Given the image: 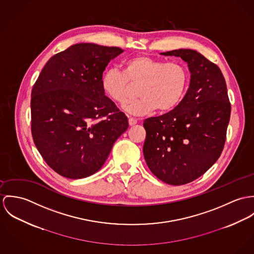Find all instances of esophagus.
Returning <instances> with one entry per match:
<instances>
[{"mask_svg": "<svg viewBox=\"0 0 254 254\" xmlns=\"http://www.w3.org/2000/svg\"><path fill=\"white\" fill-rule=\"evenodd\" d=\"M128 124H129V126H130V127L135 126V125L137 124V120H136V119H134V118L129 117V118H128Z\"/></svg>", "mask_w": 254, "mask_h": 254, "instance_id": "1", "label": "esophagus"}]
</instances>
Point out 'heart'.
Masks as SVG:
<instances>
[{
	"label": "heart",
	"mask_w": 254,
	"mask_h": 254,
	"mask_svg": "<svg viewBox=\"0 0 254 254\" xmlns=\"http://www.w3.org/2000/svg\"><path fill=\"white\" fill-rule=\"evenodd\" d=\"M189 70L180 61L165 62L148 56H137L126 60L123 72L110 68L101 77V88L105 96L118 104L127 101L130 85H139L137 100L123 108L134 116H143L159 109L173 110L182 101L188 85Z\"/></svg>",
	"instance_id": "obj_1"
}]
</instances>
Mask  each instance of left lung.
Segmentation results:
<instances>
[{
	"instance_id": "left-lung-1",
	"label": "left lung",
	"mask_w": 254,
	"mask_h": 254,
	"mask_svg": "<svg viewBox=\"0 0 254 254\" xmlns=\"http://www.w3.org/2000/svg\"><path fill=\"white\" fill-rule=\"evenodd\" d=\"M162 56L182 58L191 73L189 88L177 107L148 118L143 154L148 168L169 185H183L202 175L220 157L231 104L219 67L193 50Z\"/></svg>"
}]
</instances>
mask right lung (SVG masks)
Instances as JSON below:
<instances>
[{"mask_svg":"<svg viewBox=\"0 0 254 254\" xmlns=\"http://www.w3.org/2000/svg\"><path fill=\"white\" fill-rule=\"evenodd\" d=\"M120 48L76 44L51 57L31 93V131L46 163L71 179L102 168L127 118L101 88L106 66Z\"/></svg>","mask_w":254,"mask_h":254,"instance_id":"add662e5","label":"right lung"}]
</instances>
